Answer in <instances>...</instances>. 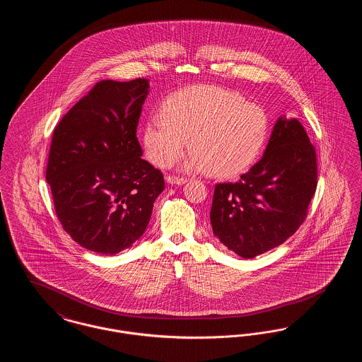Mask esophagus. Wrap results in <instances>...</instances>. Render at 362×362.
<instances>
[{
    "label": "esophagus",
    "mask_w": 362,
    "mask_h": 362,
    "mask_svg": "<svg viewBox=\"0 0 362 362\" xmlns=\"http://www.w3.org/2000/svg\"><path fill=\"white\" fill-rule=\"evenodd\" d=\"M187 182V179L186 177H177V176H167V183L168 185H177V186H180V185H185Z\"/></svg>",
    "instance_id": "esophagus-1"
}]
</instances>
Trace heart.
<instances>
[{"instance_id":"1","label":"heart","mask_w":362,"mask_h":362,"mask_svg":"<svg viewBox=\"0 0 362 362\" xmlns=\"http://www.w3.org/2000/svg\"><path fill=\"white\" fill-rule=\"evenodd\" d=\"M269 134V119L262 107L247 103L232 90L194 86L173 93L142 130L149 160L167 167L185 152V173H211L233 177L247 171L262 153Z\"/></svg>"}]
</instances>
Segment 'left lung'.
I'll use <instances>...</instances> for the list:
<instances>
[{
    "mask_svg": "<svg viewBox=\"0 0 362 362\" xmlns=\"http://www.w3.org/2000/svg\"><path fill=\"white\" fill-rule=\"evenodd\" d=\"M316 186V152L307 132L296 118L279 117L258 163L239 182L216 185L213 233L241 258H255L304 223Z\"/></svg>",
    "mask_w": 362,
    "mask_h": 362,
    "instance_id": "obj_1",
    "label": "left lung"
}]
</instances>
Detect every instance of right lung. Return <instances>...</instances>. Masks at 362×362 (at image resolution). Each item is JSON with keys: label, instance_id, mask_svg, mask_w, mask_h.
<instances>
[{"label": "right lung", "instance_id": "obj_1", "mask_svg": "<svg viewBox=\"0 0 362 362\" xmlns=\"http://www.w3.org/2000/svg\"><path fill=\"white\" fill-rule=\"evenodd\" d=\"M149 80H103L52 134L46 180L58 220L89 251L130 248L149 224L163 173L142 156L137 124Z\"/></svg>", "mask_w": 362, "mask_h": 362}]
</instances>
